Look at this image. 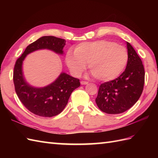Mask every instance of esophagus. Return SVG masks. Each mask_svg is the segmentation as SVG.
I'll return each instance as SVG.
<instances>
[{
  "label": "esophagus",
  "instance_id": "esophagus-1",
  "mask_svg": "<svg viewBox=\"0 0 158 158\" xmlns=\"http://www.w3.org/2000/svg\"><path fill=\"white\" fill-rule=\"evenodd\" d=\"M88 81H81V85H86V84H88Z\"/></svg>",
  "mask_w": 158,
  "mask_h": 158
}]
</instances>
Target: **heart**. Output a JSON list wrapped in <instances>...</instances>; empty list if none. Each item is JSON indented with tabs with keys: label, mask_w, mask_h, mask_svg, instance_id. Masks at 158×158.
<instances>
[{
	"label": "heart",
	"mask_w": 158,
	"mask_h": 158,
	"mask_svg": "<svg viewBox=\"0 0 158 158\" xmlns=\"http://www.w3.org/2000/svg\"><path fill=\"white\" fill-rule=\"evenodd\" d=\"M127 58L125 47L100 40L77 45L75 52H67L66 63L74 75L79 76L89 62V69L95 79L109 81L121 75L127 64Z\"/></svg>",
	"instance_id": "b5f03b06"
}]
</instances>
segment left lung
I'll list each match as a JSON object with an SVG mask.
<instances>
[{
	"instance_id": "1",
	"label": "left lung",
	"mask_w": 158,
	"mask_h": 158,
	"mask_svg": "<svg viewBox=\"0 0 158 158\" xmlns=\"http://www.w3.org/2000/svg\"><path fill=\"white\" fill-rule=\"evenodd\" d=\"M128 58L126 70L119 77L99 86L96 105L102 112L119 114L130 109L138 101L145 83L142 60L128 42Z\"/></svg>"
}]
</instances>
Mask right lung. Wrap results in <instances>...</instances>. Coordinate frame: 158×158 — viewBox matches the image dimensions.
I'll return each instance as SVG.
<instances>
[{"instance_id": "add662e5", "label": "right lung", "mask_w": 158, "mask_h": 158, "mask_svg": "<svg viewBox=\"0 0 158 158\" xmlns=\"http://www.w3.org/2000/svg\"><path fill=\"white\" fill-rule=\"evenodd\" d=\"M63 39L45 36L30 44L17 60L13 71L15 92L26 109L36 115L51 117L61 113L68 103L71 93L80 86L79 79L62 73L56 81L44 88H36L26 82L22 73V62L26 55L36 50L48 49L62 54L66 45Z\"/></svg>"}]
</instances>
